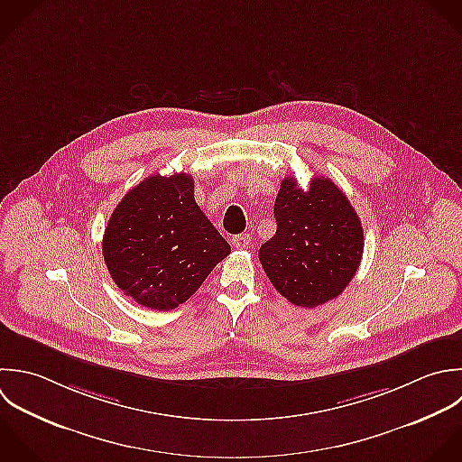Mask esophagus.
<instances>
[{
    "label": "esophagus",
    "instance_id": "34e87169",
    "mask_svg": "<svg viewBox=\"0 0 462 462\" xmlns=\"http://www.w3.org/2000/svg\"><path fill=\"white\" fill-rule=\"evenodd\" d=\"M250 243H252L250 234H239V236H234V237H232V245H234V248H237V250L248 248Z\"/></svg>",
    "mask_w": 462,
    "mask_h": 462
}]
</instances>
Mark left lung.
Listing matches in <instances>:
<instances>
[{
  "instance_id": "1",
  "label": "left lung",
  "mask_w": 462,
  "mask_h": 462,
  "mask_svg": "<svg viewBox=\"0 0 462 462\" xmlns=\"http://www.w3.org/2000/svg\"><path fill=\"white\" fill-rule=\"evenodd\" d=\"M277 232L259 250L275 290L291 304L317 308L337 299L364 254V228L347 196L324 176L308 190L284 178L273 207Z\"/></svg>"
}]
</instances>
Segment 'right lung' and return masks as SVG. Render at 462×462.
<instances>
[{"label":"right lung","mask_w":462,"mask_h":462,"mask_svg":"<svg viewBox=\"0 0 462 462\" xmlns=\"http://www.w3.org/2000/svg\"><path fill=\"white\" fill-rule=\"evenodd\" d=\"M102 254L115 284L149 310L190 299L230 245L194 199L192 176H149L113 210Z\"/></svg>","instance_id":"obj_1"}]
</instances>
